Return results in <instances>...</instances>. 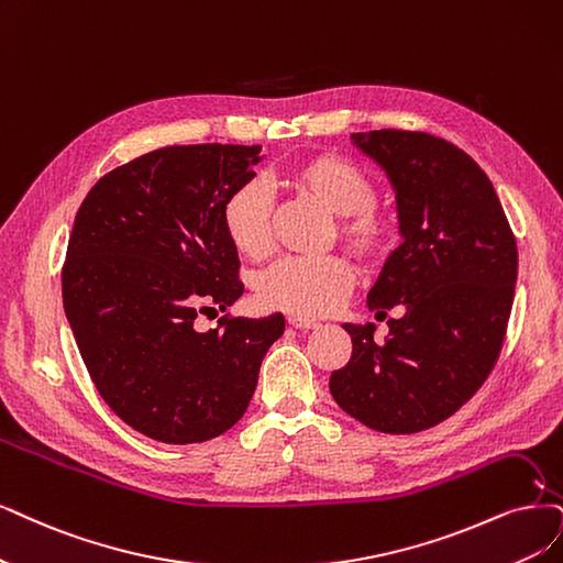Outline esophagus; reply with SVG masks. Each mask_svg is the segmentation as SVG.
Returning a JSON list of instances; mask_svg holds the SVG:
<instances>
[{"mask_svg": "<svg viewBox=\"0 0 563 563\" xmlns=\"http://www.w3.org/2000/svg\"><path fill=\"white\" fill-rule=\"evenodd\" d=\"M287 324L289 327H297V329H316V327H320L318 320H313V318H299V316H289Z\"/></svg>", "mask_w": 563, "mask_h": 563, "instance_id": "34e87169", "label": "esophagus"}]
</instances>
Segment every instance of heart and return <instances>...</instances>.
Segmentation results:
<instances>
[{
	"instance_id": "heart-1",
	"label": "heart",
	"mask_w": 563,
	"mask_h": 563,
	"mask_svg": "<svg viewBox=\"0 0 563 563\" xmlns=\"http://www.w3.org/2000/svg\"><path fill=\"white\" fill-rule=\"evenodd\" d=\"M280 183L339 216L336 234L360 260L376 264L389 255L394 222L373 206L376 187L360 166L329 153L306 155L285 166ZM268 218V195L257 180L241 183L222 203L224 234L250 260L271 253ZM352 278V266L341 255L287 257L260 278L257 297L271 310L318 318L343 301Z\"/></svg>"
}]
</instances>
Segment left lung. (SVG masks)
Here are the masks:
<instances>
[{
  "instance_id": "obj_1",
  "label": "left lung",
  "mask_w": 563,
  "mask_h": 563,
  "mask_svg": "<svg viewBox=\"0 0 563 563\" xmlns=\"http://www.w3.org/2000/svg\"><path fill=\"white\" fill-rule=\"evenodd\" d=\"M397 195L401 245L366 297L389 320L350 324V362L331 373L334 401L383 433L448 420L481 389L501 352L517 280V243L487 174L456 145L424 132L350 134Z\"/></svg>"
}]
</instances>
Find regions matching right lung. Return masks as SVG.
Wrapping results in <instances>:
<instances>
[{"label": "right lung", "mask_w": 563, "mask_h": 563, "mask_svg": "<svg viewBox=\"0 0 563 563\" xmlns=\"http://www.w3.org/2000/svg\"><path fill=\"white\" fill-rule=\"evenodd\" d=\"M262 145H166L118 166L82 199L62 301L90 378L118 418L153 441L203 443L232 429L253 399L280 313L206 310L241 295L239 253L222 203L253 180Z\"/></svg>", "instance_id": "add662e5"}]
</instances>
